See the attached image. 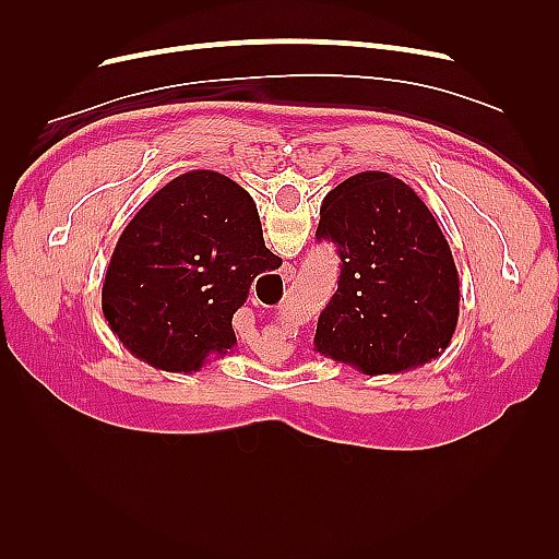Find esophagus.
Segmentation results:
<instances>
[{
  "label": "esophagus",
  "mask_w": 559,
  "mask_h": 559,
  "mask_svg": "<svg viewBox=\"0 0 559 559\" xmlns=\"http://www.w3.org/2000/svg\"><path fill=\"white\" fill-rule=\"evenodd\" d=\"M280 275H282L284 282H292L296 277V267L292 263H284L282 270H280Z\"/></svg>",
  "instance_id": "34e87169"
}]
</instances>
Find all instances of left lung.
<instances>
[{
  "mask_svg": "<svg viewBox=\"0 0 559 559\" xmlns=\"http://www.w3.org/2000/svg\"><path fill=\"white\" fill-rule=\"evenodd\" d=\"M319 214L317 240L337 247L341 277L314 349L366 376L441 357L460 317V275L421 198L392 175L359 173L335 186Z\"/></svg>",
  "mask_w": 559,
  "mask_h": 559,
  "instance_id": "obj_1",
  "label": "left lung"
}]
</instances>
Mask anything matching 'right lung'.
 Instances as JSON below:
<instances>
[{
    "label": "right lung",
    "instance_id": "1",
    "mask_svg": "<svg viewBox=\"0 0 559 559\" xmlns=\"http://www.w3.org/2000/svg\"><path fill=\"white\" fill-rule=\"evenodd\" d=\"M267 257L242 186L214 170L183 173L118 238L103 286L105 319L132 357L195 373L210 354L224 357L238 343L233 314Z\"/></svg>",
    "mask_w": 559,
    "mask_h": 559
}]
</instances>
